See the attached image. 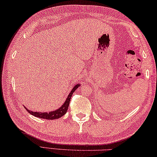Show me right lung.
<instances>
[{"mask_svg":"<svg viewBox=\"0 0 157 157\" xmlns=\"http://www.w3.org/2000/svg\"><path fill=\"white\" fill-rule=\"evenodd\" d=\"M79 86H80V85L77 84L73 87V89L71 90V92L69 94L67 99L65 100V103L63 104L62 106L60 107V108L56 109V110L49 112L48 113V112H32V111L28 110V109H27L26 108H25L27 109V111L28 112L29 114H31L33 115V116L36 117L38 118H41V119H48V120H53V119H59V118L63 117V115H65V114H66V112H67V111L68 107H69V104H70V101L71 99V95H72L73 93L75 92V90L78 88Z\"/></svg>","mask_w":157,"mask_h":157,"instance_id":"obj_1","label":"right lung"}]
</instances>
